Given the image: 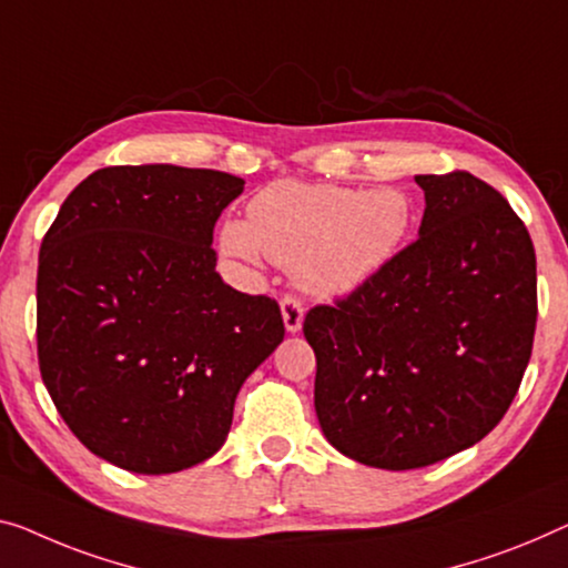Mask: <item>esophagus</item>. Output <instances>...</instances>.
Masks as SVG:
<instances>
[{
    "label": "esophagus",
    "mask_w": 568,
    "mask_h": 568,
    "mask_svg": "<svg viewBox=\"0 0 568 568\" xmlns=\"http://www.w3.org/2000/svg\"><path fill=\"white\" fill-rule=\"evenodd\" d=\"M281 313H283V324L287 334H298L303 326V303L293 295H285L281 301Z\"/></svg>",
    "instance_id": "34e87169"
}]
</instances>
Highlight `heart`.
Here are the masks:
<instances>
[{
    "label": "heart",
    "instance_id": "1",
    "mask_svg": "<svg viewBox=\"0 0 568 568\" xmlns=\"http://www.w3.org/2000/svg\"><path fill=\"white\" fill-rule=\"evenodd\" d=\"M250 222L226 219L219 250L240 265L270 257L321 298H344L390 265L408 240L413 203L403 191H357L336 183L277 181L247 206Z\"/></svg>",
    "mask_w": 568,
    "mask_h": 568
}]
</instances>
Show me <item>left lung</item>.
Wrapping results in <instances>:
<instances>
[{
    "instance_id": "1",
    "label": "left lung",
    "mask_w": 568,
    "mask_h": 568,
    "mask_svg": "<svg viewBox=\"0 0 568 568\" xmlns=\"http://www.w3.org/2000/svg\"><path fill=\"white\" fill-rule=\"evenodd\" d=\"M416 183L418 240L303 321L326 442L390 471L448 459L503 420L538 316L536 250L503 193L464 171Z\"/></svg>"
}]
</instances>
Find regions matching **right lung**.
<instances>
[{
	"mask_svg": "<svg viewBox=\"0 0 568 568\" xmlns=\"http://www.w3.org/2000/svg\"><path fill=\"white\" fill-rule=\"evenodd\" d=\"M242 191V178L203 168H101L42 240V383L114 467L173 474L211 459L244 379L283 342L277 303L216 273L214 224Z\"/></svg>",
	"mask_w": 568,
	"mask_h": 568,
	"instance_id": "obj_1",
	"label": "right lung"
}]
</instances>
